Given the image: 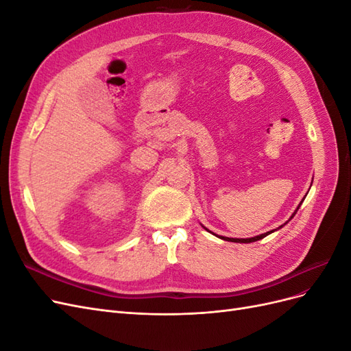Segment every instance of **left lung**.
<instances>
[{"instance_id":"obj_1","label":"left lung","mask_w":351,"mask_h":351,"mask_svg":"<svg viewBox=\"0 0 351 351\" xmlns=\"http://www.w3.org/2000/svg\"><path fill=\"white\" fill-rule=\"evenodd\" d=\"M302 202H303V200H302ZM300 205H302V204H300ZM300 205H299V208H300ZM299 208H297V209H299ZM297 209H295V212H297ZM295 212H294V214L291 215V218L295 215ZM291 218H290V219H291ZM285 224H287V222H285ZM281 227H282V226H281ZM281 227H280V228H281ZM271 232H272V231L263 232V234H261V236H256V237H250V239H230V237H222V236H221V237L218 236V237H219V239H222V240H227V241H234V243H252V241H258V240H261V239H263V237H267L268 234H271ZM215 236H217V234H215Z\"/></svg>"}]
</instances>
